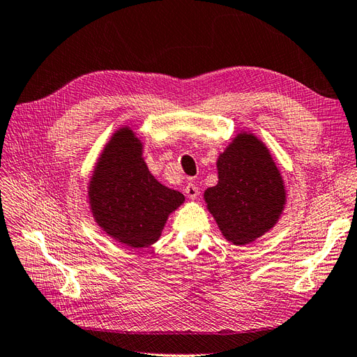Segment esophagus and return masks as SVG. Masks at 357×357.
Returning a JSON list of instances; mask_svg holds the SVG:
<instances>
[{
    "label": "esophagus",
    "mask_w": 357,
    "mask_h": 357,
    "mask_svg": "<svg viewBox=\"0 0 357 357\" xmlns=\"http://www.w3.org/2000/svg\"><path fill=\"white\" fill-rule=\"evenodd\" d=\"M185 195L190 199H196L199 196V188L195 184H192V182H188L187 187H185Z\"/></svg>",
    "instance_id": "1"
}]
</instances>
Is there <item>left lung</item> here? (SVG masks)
Instances as JSON below:
<instances>
[{"label":"left lung","mask_w":357,"mask_h":357,"mask_svg":"<svg viewBox=\"0 0 357 357\" xmlns=\"http://www.w3.org/2000/svg\"><path fill=\"white\" fill-rule=\"evenodd\" d=\"M218 184L205 191L209 212L222 236L245 245L277 224L286 190L268 148L254 135L239 133L217 161Z\"/></svg>","instance_id":"8db88e82"}]
</instances>
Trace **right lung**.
<instances>
[{"label": "right lung", "instance_id": "add662e5", "mask_svg": "<svg viewBox=\"0 0 357 357\" xmlns=\"http://www.w3.org/2000/svg\"><path fill=\"white\" fill-rule=\"evenodd\" d=\"M88 196L98 226L131 248L157 242L167 217L185 200L151 175L142 142L128 127L118 130L101 152Z\"/></svg>", "mask_w": 357, "mask_h": 357}]
</instances>
